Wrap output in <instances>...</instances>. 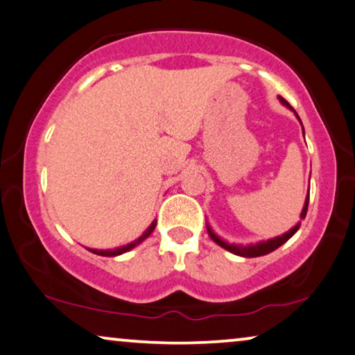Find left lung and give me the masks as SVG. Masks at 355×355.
I'll return each mask as SVG.
<instances>
[{
  "instance_id": "left-lung-1",
  "label": "left lung",
  "mask_w": 355,
  "mask_h": 355,
  "mask_svg": "<svg viewBox=\"0 0 355 355\" xmlns=\"http://www.w3.org/2000/svg\"><path fill=\"white\" fill-rule=\"evenodd\" d=\"M279 101H281L282 105H286L287 108H289V110H292V112L295 113L297 118H299V115H297V112L289 105V102L284 101V98H282V97H279ZM299 121H300V118H299ZM304 136H305V133H304ZM309 198H310V190H309V193H306L304 209H302V212H300V219H305V216H306V209H309ZM299 227H300V222H299V224H295L294 227H292L289 232H286V234H282V235H277V237H274V239L264 240V242H258V243L237 245V243H229V242H225L224 239H220L219 235H217L214 230L211 229V225L206 222L207 234H209V237L214 240V242L219 245V247L227 250V252L237 254V257H243V258H257V257H263V254H268V253L274 252V250L279 248L281 245H284L287 240H289L292 235H294L297 230H299Z\"/></svg>"
}]
</instances>
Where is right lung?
<instances>
[{
    "mask_svg": "<svg viewBox=\"0 0 355 355\" xmlns=\"http://www.w3.org/2000/svg\"><path fill=\"white\" fill-rule=\"evenodd\" d=\"M155 224H157V220L154 219L153 224H150V225L148 227V229L144 230V234L141 235V237L136 239L135 242H131V243H128V245H123V247H118V248H113V250H96V248H87V250H89V252L96 253V254H101V257H118V254H123V253L130 252V250H133L135 247H138V245H139L141 242H144V240L148 239L149 235L154 232Z\"/></svg>",
    "mask_w": 355,
    "mask_h": 355,
    "instance_id": "add662e5",
    "label": "right lung"
}]
</instances>
